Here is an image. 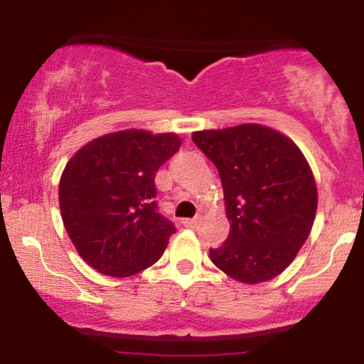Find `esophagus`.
Here are the masks:
<instances>
[{
    "label": "esophagus",
    "instance_id": "1",
    "mask_svg": "<svg viewBox=\"0 0 364 364\" xmlns=\"http://www.w3.org/2000/svg\"><path fill=\"white\" fill-rule=\"evenodd\" d=\"M198 223H200L198 217H195V219H185V220H183V224H185L186 228H196V225H198Z\"/></svg>",
    "mask_w": 364,
    "mask_h": 364
}]
</instances>
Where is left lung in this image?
I'll return each instance as SVG.
<instances>
[{"label":"left lung","mask_w":364,"mask_h":364,"mask_svg":"<svg viewBox=\"0 0 364 364\" xmlns=\"http://www.w3.org/2000/svg\"><path fill=\"white\" fill-rule=\"evenodd\" d=\"M223 181L231 229L210 260L243 284L270 281L310 236L318 193L298 145L277 129L245 123L191 133Z\"/></svg>","instance_id":"1"}]
</instances>
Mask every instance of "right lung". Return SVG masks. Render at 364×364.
Returning a JSON list of instances; mask_svg holds the SVG:
<instances>
[{
    "label": "right lung",
    "mask_w": 364,
    "mask_h": 364,
    "mask_svg": "<svg viewBox=\"0 0 364 364\" xmlns=\"http://www.w3.org/2000/svg\"><path fill=\"white\" fill-rule=\"evenodd\" d=\"M181 147L176 133L121 129L78 150L60 179V208L70 240L92 269L129 277L164 253L171 220L157 212L156 173Z\"/></svg>",
    "instance_id": "add662e5"
}]
</instances>
